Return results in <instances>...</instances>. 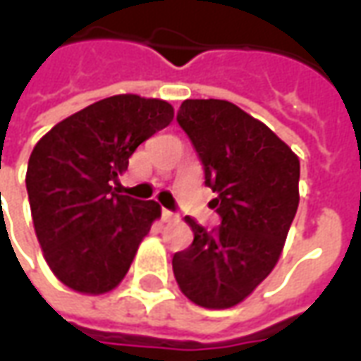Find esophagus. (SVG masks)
Listing matches in <instances>:
<instances>
[{
    "instance_id": "obj_1",
    "label": "esophagus",
    "mask_w": 361,
    "mask_h": 361,
    "mask_svg": "<svg viewBox=\"0 0 361 361\" xmlns=\"http://www.w3.org/2000/svg\"><path fill=\"white\" fill-rule=\"evenodd\" d=\"M162 222H178V214H173V212L166 211V209H162Z\"/></svg>"
}]
</instances>
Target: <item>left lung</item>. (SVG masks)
<instances>
[{"label":"left lung","instance_id":"left-lung-1","mask_svg":"<svg viewBox=\"0 0 361 361\" xmlns=\"http://www.w3.org/2000/svg\"><path fill=\"white\" fill-rule=\"evenodd\" d=\"M178 123L216 193L220 226L185 222L193 243L172 259L178 286L207 310L242 303L279 263L300 204V158L280 137L228 100H183Z\"/></svg>","mask_w":361,"mask_h":361}]
</instances>
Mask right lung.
<instances>
[{"label":"right lung","mask_w":361,"mask_h":361,"mask_svg":"<svg viewBox=\"0 0 361 361\" xmlns=\"http://www.w3.org/2000/svg\"><path fill=\"white\" fill-rule=\"evenodd\" d=\"M172 104L116 94L54 126L28 158L27 191L44 259L79 294H108L123 280L157 201L119 195L111 183L149 137L170 126Z\"/></svg>","instance_id":"obj_1"}]
</instances>
